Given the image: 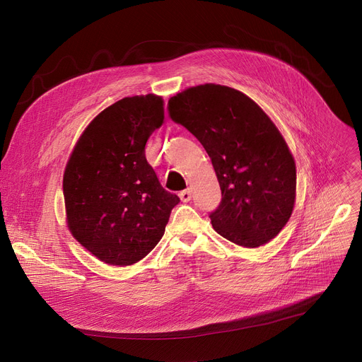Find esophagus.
Here are the masks:
<instances>
[{"instance_id": "34e87169", "label": "esophagus", "mask_w": 362, "mask_h": 362, "mask_svg": "<svg viewBox=\"0 0 362 362\" xmlns=\"http://www.w3.org/2000/svg\"><path fill=\"white\" fill-rule=\"evenodd\" d=\"M180 199L182 202H190V199H192V190H190V188H187V190H182L180 193Z\"/></svg>"}]
</instances>
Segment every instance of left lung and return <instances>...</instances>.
I'll list each match as a JSON object with an SVG mask.
<instances>
[{"instance_id":"left-lung-1","label":"left lung","mask_w":362,"mask_h":362,"mask_svg":"<svg viewBox=\"0 0 362 362\" xmlns=\"http://www.w3.org/2000/svg\"><path fill=\"white\" fill-rule=\"evenodd\" d=\"M168 110L212 160L222 194L209 214L215 231L238 246L268 243L296 197L295 160L277 127L252 98L215 83L170 97Z\"/></svg>"}]
</instances>
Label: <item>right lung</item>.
Returning a JSON list of instances; mask_svg holds the SVG:
<instances>
[{
	"label": "right lung",
	"instance_id": "1",
	"mask_svg": "<svg viewBox=\"0 0 362 362\" xmlns=\"http://www.w3.org/2000/svg\"><path fill=\"white\" fill-rule=\"evenodd\" d=\"M162 124V97H125L93 119L66 165L67 227L103 262L124 267L143 259L180 203L146 159L148 136Z\"/></svg>",
	"mask_w": 362,
	"mask_h": 362
}]
</instances>
